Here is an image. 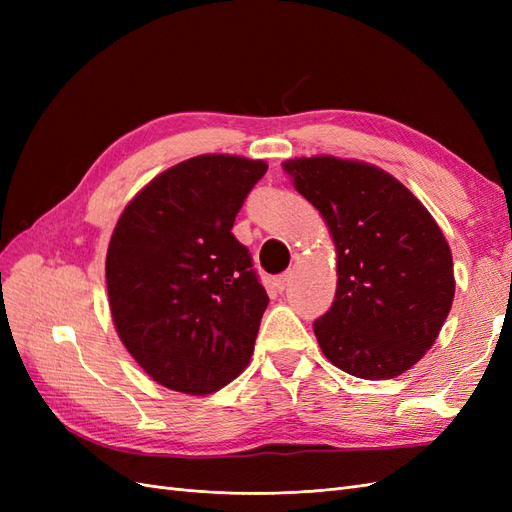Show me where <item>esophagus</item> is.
I'll use <instances>...</instances> for the list:
<instances>
[{
    "label": "esophagus",
    "mask_w": 512,
    "mask_h": 512,
    "mask_svg": "<svg viewBox=\"0 0 512 512\" xmlns=\"http://www.w3.org/2000/svg\"><path fill=\"white\" fill-rule=\"evenodd\" d=\"M290 280H292V273H284V275H280V277H277V280H275V288L277 290H286L288 288V284H290Z\"/></svg>",
    "instance_id": "34e87169"
}]
</instances>
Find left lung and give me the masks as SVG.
Wrapping results in <instances>:
<instances>
[{
  "mask_svg": "<svg viewBox=\"0 0 512 512\" xmlns=\"http://www.w3.org/2000/svg\"><path fill=\"white\" fill-rule=\"evenodd\" d=\"M329 226L337 252L331 309L314 322L320 350L365 380L404 374L433 346L455 297L440 226L386 170L333 156L284 162Z\"/></svg>",
  "mask_w": 512,
  "mask_h": 512,
  "instance_id": "left-lung-1",
  "label": "left lung"
}]
</instances>
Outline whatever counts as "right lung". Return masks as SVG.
<instances>
[{
	"mask_svg": "<svg viewBox=\"0 0 512 512\" xmlns=\"http://www.w3.org/2000/svg\"><path fill=\"white\" fill-rule=\"evenodd\" d=\"M265 173L262 160L190 158L149 181L113 230L106 288L115 329L166 389L215 393L252 359L269 297L232 224Z\"/></svg>",
	"mask_w": 512,
	"mask_h": 512,
	"instance_id": "obj_1",
	"label": "right lung"
}]
</instances>
